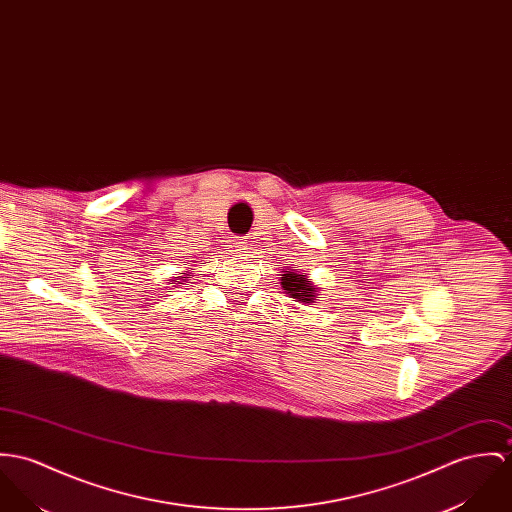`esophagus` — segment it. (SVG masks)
I'll return each instance as SVG.
<instances>
[{"instance_id":"1","label":"esophagus","mask_w":512,"mask_h":512,"mask_svg":"<svg viewBox=\"0 0 512 512\" xmlns=\"http://www.w3.org/2000/svg\"><path fill=\"white\" fill-rule=\"evenodd\" d=\"M234 254L244 256L250 250V240L248 238H236L233 242Z\"/></svg>"}]
</instances>
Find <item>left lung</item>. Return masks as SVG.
<instances>
[{"mask_svg":"<svg viewBox=\"0 0 512 512\" xmlns=\"http://www.w3.org/2000/svg\"><path fill=\"white\" fill-rule=\"evenodd\" d=\"M279 283H281V289H283L289 297H293L295 301H299V303H303V305H305V303L313 305V303L317 301L319 287H317L313 281H309L307 276H303V274H299V272H295V270H291V268L283 270Z\"/></svg>","mask_w":512,"mask_h":512,"instance_id":"8db88e82","label":"left lung"}]
</instances>
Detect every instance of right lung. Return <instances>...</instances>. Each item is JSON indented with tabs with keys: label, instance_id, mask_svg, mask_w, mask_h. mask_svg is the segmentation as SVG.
<instances>
[{
	"label": "right lung",
	"instance_id": "1",
	"mask_svg": "<svg viewBox=\"0 0 512 512\" xmlns=\"http://www.w3.org/2000/svg\"><path fill=\"white\" fill-rule=\"evenodd\" d=\"M186 276H189V274H186ZM180 278H182V276H180ZM172 281H174V279H172Z\"/></svg>",
	"mask_w": 512,
	"mask_h": 512
}]
</instances>
